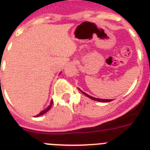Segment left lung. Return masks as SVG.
<instances>
[{
    "label": "left lung",
    "mask_w": 150,
    "mask_h": 150,
    "mask_svg": "<svg viewBox=\"0 0 150 150\" xmlns=\"http://www.w3.org/2000/svg\"><path fill=\"white\" fill-rule=\"evenodd\" d=\"M80 91H81L82 93H83L84 95H86L87 97H88V98H90L91 99H92V100H95V101H98V102H103V103H109V102H111V101L112 100V99H102V98H94V97H92V96H89V95H88L87 93H86V92H82L80 88H79Z\"/></svg>",
    "instance_id": "1"
}]
</instances>
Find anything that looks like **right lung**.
<instances>
[{"label": "right lung", "mask_w": 150, "mask_h": 150, "mask_svg": "<svg viewBox=\"0 0 150 150\" xmlns=\"http://www.w3.org/2000/svg\"><path fill=\"white\" fill-rule=\"evenodd\" d=\"M52 103H53V101L52 100V101H51V103H50V105H48V106H47L45 109H44L43 111H41V112H40L39 114H38V115H36V116H35V117H38V116H40V115H44V114H45V113L47 112V111H49V110H50V109H51V108H52Z\"/></svg>", "instance_id": "add662e5"}]
</instances>
